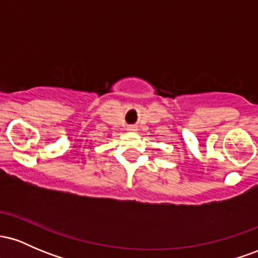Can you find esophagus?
Here are the masks:
<instances>
[{"label":"esophagus","mask_w":258,"mask_h":258,"mask_svg":"<svg viewBox=\"0 0 258 258\" xmlns=\"http://www.w3.org/2000/svg\"><path fill=\"white\" fill-rule=\"evenodd\" d=\"M137 130H138L137 126H135V125H131V126L127 127V131H130V132H136Z\"/></svg>","instance_id":"1"}]
</instances>
